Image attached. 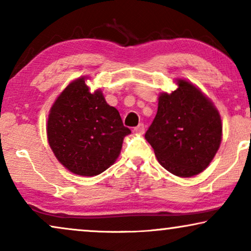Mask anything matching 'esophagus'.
<instances>
[{"mask_svg": "<svg viewBox=\"0 0 251 251\" xmlns=\"http://www.w3.org/2000/svg\"><path fill=\"white\" fill-rule=\"evenodd\" d=\"M133 132H135L136 135H143V133L145 132V126H144L143 123H140V125H138L135 129H133Z\"/></svg>", "mask_w": 251, "mask_h": 251, "instance_id": "34e87169", "label": "esophagus"}]
</instances>
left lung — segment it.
Segmentation results:
<instances>
[{
    "instance_id": "8db88e82",
    "label": "left lung",
    "mask_w": 251,
    "mask_h": 251,
    "mask_svg": "<svg viewBox=\"0 0 251 251\" xmlns=\"http://www.w3.org/2000/svg\"><path fill=\"white\" fill-rule=\"evenodd\" d=\"M177 89L159 95L157 113L145 133L157 161L178 177L202 173L221 146L218 109L198 87L177 78Z\"/></svg>"
}]
</instances>
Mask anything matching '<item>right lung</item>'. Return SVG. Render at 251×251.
Wrapping results in <instances>:
<instances>
[{
  "mask_svg": "<svg viewBox=\"0 0 251 251\" xmlns=\"http://www.w3.org/2000/svg\"><path fill=\"white\" fill-rule=\"evenodd\" d=\"M88 76L72 81L51 106L47 137L57 160L78 176L92 177L112 166L129 128L101 90L91 92Z\"/></svg>",
  "mask_w": 251,
  "mask_h": 251,
  "instance_id": "right-lung-1",
  "label": "right lung"
}]
</instances>
